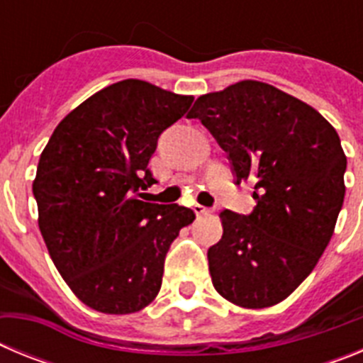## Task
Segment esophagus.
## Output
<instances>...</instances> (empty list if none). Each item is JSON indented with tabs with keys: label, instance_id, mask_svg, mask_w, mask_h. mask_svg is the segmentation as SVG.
Segmentation results:
<instances>
[{
	"label": "esophagus",
	"instance_id": "obj_1",
	"mask_svg": "<svg viewBox=\"0 0 363 363\" xmlns=\"http://www.w3.org/2000/svg\"><path fill=\"white\" fill-rule=\"evenodd\" d=\"M192 211H194V213H196L198 216H205V214L211 213L209 207H203V205H200V203L194 205V207H192Z\"/></svg>",
	"mask_w": 363,
	"mask_h": 363
}]
</instances>
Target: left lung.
<instances>
[{"label":"left lung","instance_id":"left-lung-1","mask_svg":"<svg viewBox=\"0 0 363 363\" xmlns=\"http://www.w3.org/2000/svg\"><path fill=\"white\" fill-rule=\"evenodd\" d=\"M189 118L256 200L251 214L220 213L223 234L207 251L214 289L247 309L274 306L309 277L335 230L347 167L338 133L311 105L252 79L200 96Z\"/></svg>","mask_w":363,"mask_h":363}]
</instances>
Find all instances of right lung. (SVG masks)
<instances>
[{
	"label": "right lung",
	"mask_w": 363,
	"mask_h": 363,
	"mask_svg": "<svg viewBox=\"0 0 363 363\" xmlns=\"http://www.w3.org/2000/svg\"><path fill=\"white\" fill-rule=\"evenodd\" d=\"M192 99L142 79L112 83L69 112L41 152L32 184L41 236L72 293L99 313L149 306L169 247L194 220L182 205L140 200L156 182L147 165L160 134Z\"/></svg>",
	"instance_id": "1"
}]
</instances>
